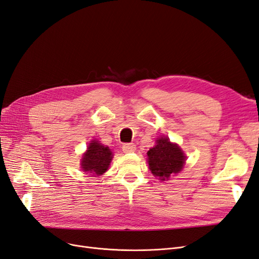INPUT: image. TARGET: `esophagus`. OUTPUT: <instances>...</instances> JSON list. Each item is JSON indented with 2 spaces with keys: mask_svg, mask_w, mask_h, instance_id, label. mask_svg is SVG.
Here are the masks:
<instances>
[{
  "mask_svg": "<svg viewBox=\"0 0 259 259\" xmlns=\"http://www.w3.org/2000/svg\"><path fill=\"white\" fill-rule=\"evenodd\" d=\"M122 150L124 153H131L134 152L136 150V145L135 144H124L122 146Z\"/></svg>",
  "mask_w": 259,
  "mask_h": 259,
  "instance_id": "obj_1",
  "label": "esophagus"
}]
</instances>
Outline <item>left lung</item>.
I'll list each match as a JSON object with an SVG mask.
<instances>
[{
	"label": "left lung",
	"mask_w": 259,
	"mask_h": 259,
	"mask_svg": "<svg viewBox=\"0 0 259 259\" xmlns=\"http://www.w3.org/2000/svg\"><path fill=\"white\" fill-rule=\"evenodd\" d=\"M147 155L151 172L162 181L179 174L186 159L181 148L165 136L157 138L156 145L148 151Z\"/></svg>",
	"instance_id": "left-lung-1"
}]
</instances>
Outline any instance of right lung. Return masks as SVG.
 Listing matches in <instances>:
<instances>
[{
	"label": "right lung",
	"mask_w": 259,
	"mask_h": 259,
	"mask_svg": "<svg viewBox=\"0 0 259 259\" xmlns=\"http://www.w3.org/2000/svg\"><path fill=\"white\" fill-rule=\"evenodd\" d=\"M112 156L109 147L103 146L97 140H92L82 155L81 169L94 177L101 176L108 170Z\"/></svg>",
	"instance_id": "obj_1"
}]
</instances>
